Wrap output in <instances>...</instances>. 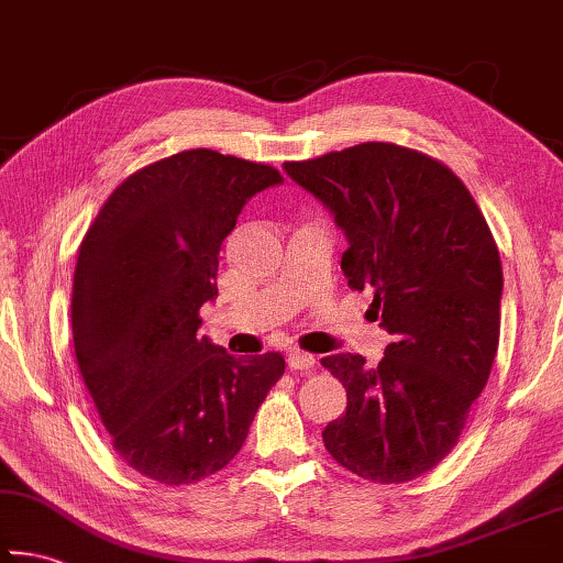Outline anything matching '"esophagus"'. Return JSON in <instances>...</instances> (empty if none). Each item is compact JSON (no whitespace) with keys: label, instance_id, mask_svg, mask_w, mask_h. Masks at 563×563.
<instances>
[{"label":"esophagus","instance_id":"esophagus-1","mask_svg":"<svg viewBox=\"0 0 563 563\" xmlns=\"http://www.w3.org/2000/svg\"><path fill=\"white\" fill-rule=\"evenodd\" d=\"M288 367L300 369V373H305V369H312L316 367V355H310V352H302V350H290Z\"/></svg>","mask_w":563,"mask_h":563}]
</instances>
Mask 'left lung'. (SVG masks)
Segmentation results:
<instances>
[{"label":"left lung","mask_w":563,"mask_h":563,"mask_svg":"<svg viewBox=\"0 0 563 563\" xmlns=\"http://www.w3.org/2000/svg\"><path fill=\"white\" fill-rule=\"evenodd\" d=\"M347 238L340 268L373 290L393 342L377 367L322 357L347 393L322 432L332 460L377 484L412 482L450 454L499 345L501 261L474 198L442 161L383 141L285 164Z\"/></svg>","instance_id":"left-lung-1"}]
</instances>
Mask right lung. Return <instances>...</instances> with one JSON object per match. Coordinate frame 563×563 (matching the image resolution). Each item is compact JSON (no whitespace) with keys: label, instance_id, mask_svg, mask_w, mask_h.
I'll list each match as a JSON object with an SVG mask.
<instances>
[{"label":"right lung","instance_id":"right-lung-1","mask_svg":"<svg viewBox=\"0 0 563 563\" xmlns=\"http://www.w3.org/2000/svg\"><path fill=\"white\" fill-rule=\"evenodd\" d=\"M278 184L273 166L180 151L117 186L81 241L76 362L113 450L166 487L223 470L285 373L280 352L241 360L198 335L225 235Z\"/></svg>","mask_w":563,"mask_h":563}]
</instances>
